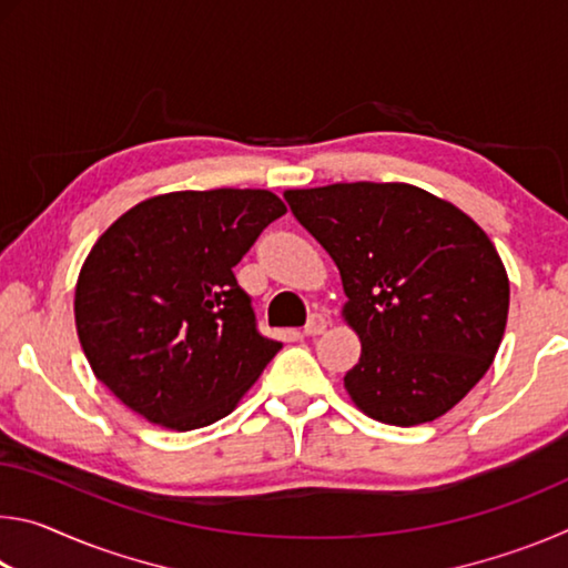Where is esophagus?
I'll return each instance as SVG.
<instances>
[{"label":"esophagus","mask_w":568,"mask_h":568,"mask_svg":"<svg viewBox=\"0 0 568 568\" xmlns=\"http://www.w3.org/2000/svg\"><path fill=\"white\" fill-rule=\"evenodd\" d=\"M325 328H328V321H325V315L313 313L311 318H307L303 333H305V335H321Z\"/></svg>","instance_id":"1"}]
</instances>
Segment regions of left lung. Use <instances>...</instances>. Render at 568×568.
Masks as SVG:
<instances>
[{
    "label": "left lung",
    "mask_w": 568,
    "mask_h": 568,
    "mask_svg": "<svg viewBox=\"0 0 568 568\" xmlns=\"http://www.w3.org/2000/svg\"><path fill=\"white\" fill-rule=\"evenodd\" d=\"M328 250L361 338L345 390L365 416L418 426L444 416L484 378L508 318V275L464 210L406 182L285 190Z\"/></svg>",
    "instance_id": "obj_1"
}]
</instances>
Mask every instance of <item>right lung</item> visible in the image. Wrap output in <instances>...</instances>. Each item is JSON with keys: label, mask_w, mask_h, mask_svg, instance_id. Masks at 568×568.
I'll list each match as a JSON object with an SVG mask.
<instances>
[{"label": "right lung", "mask_w": 568, "mask_h": 568, "mask_svg": "<svg viewBox=\"0 0 568 568\" xmlns=\"http://www.w3.org/2000/svg\"><path fill=\"white\" fill-rule=\"evenodd\" d=\"M285 213L271 190H182L104 230L77 277L74 323L112 396L170 430L237 406L283 343L257 333L233 267Z\"/></svg>", "instance_id": "obj_1"}]
</instances>
